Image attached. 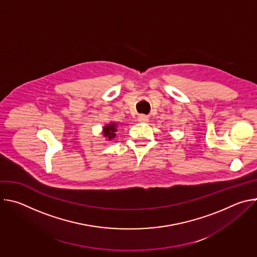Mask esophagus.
Instances as JSON below:
<instances>
[{
  "label": "esophagus",
  "instance_id": "1",
  "mask_svg": "<svg viewBox=\"0 0 257 257\" xmlns=\"http://www.w3.org/2000/svg\"><path fill=\"white\" fill-rule=\"evenodd\" d=\"M138 122H140V123L149 122V117L145 116V115H139L138 116Z\"/></svg>",
  "mask_w": 257,
  "mask_h": 257
}]
</instances>
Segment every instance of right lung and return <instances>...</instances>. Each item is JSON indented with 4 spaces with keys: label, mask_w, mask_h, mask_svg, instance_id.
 I'll use <instances>...</instances> for the list:
<instances>
[{
    "label": "right lung",
    "mask_w": 257,
    "mask_h": 257,
    "mask_svg": "<svg viewBox=\"0 0 257 257\" xmlns=\"http://www.w3.org/2000/svg\"><path fill=\"white\" fill-rule=\"evenodd\" d=\"M117 132V124L111 122L102 128V135L106 138V140H112L116 137Z\"/></svg>",
    "instance_id": "add662e5"
}]
</instances>
